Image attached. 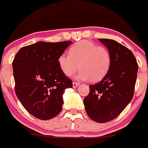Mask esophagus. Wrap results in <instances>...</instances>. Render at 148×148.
Instances as JSON below:
<instances>
[{"label":"esophagus","instance_id":"esophagus-1","mask_svg":"<svg viewBox=\"0 0 148 148\" xmlns=\"http://www.w3.org/2000/svg\"><path fill=\"white\" fill-rule=\"evenodd\" d=\"M80 85L78 83H77V82H73V88H77V86H78V85Z\"/></svg>","mask_w":148,"mask_h":148}]
</instances>
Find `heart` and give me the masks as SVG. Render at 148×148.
<instances>
[{"label":"heart","instance_id":"heart-1","mask_svg":"<svg viewBox=\"0 0 148 148\" xmlns=\"http://www.w3.org/2000/svg\"><path fill=\"white\" fill-rule=\"evenodd\" d=\"M111 63L109 50L88 40L75 43L68 50V55L61 54L58 58L59 68L65 75H72L80 68L77 78L89 79L92 83L100 81L107 75Z\"/></svg>","mask_w":148,"mask_h":148}]
</instances>
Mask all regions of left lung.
<instances>
[{
	"label": "left lung",
	"mask_w": 148,
	"mask_h": 148,
	"mask_svg": "<svg viewBox=\"0 0 148 148\" xmlns=\"http://www.w3.org/2000/svg\"><path fill=\"white\" fill-rule=\"evenodd\" d=\"M112 57L109 71L101 81L89 85L83 103L87 114L97 123L116 118L133 97L138 64L130 50L111 39H99Z\"/></svg>",
	"instance_id": "8db88e82"
}]
</instances>
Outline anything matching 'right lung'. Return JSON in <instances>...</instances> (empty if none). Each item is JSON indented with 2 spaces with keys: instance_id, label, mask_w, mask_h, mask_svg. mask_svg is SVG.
<instances>
[{
  "instance_id": "obj_1",
  "label": "right lung",
  "mask_w": 148,
  "mask_h": 148,
  "mask_svg": "<svg viewBox=\"0 0 148 148\" xmlns=\"http://www.w3.org/2000/svg\"><path fill=\"white\" fill-rule=\"evenodd\" d=\"M71 41L38 42L21 48L12 64L15 92L24 108L36 118L49 120L58 115L63 94L73 88L58 63Z\"/></svg>"
}]
</instances>
